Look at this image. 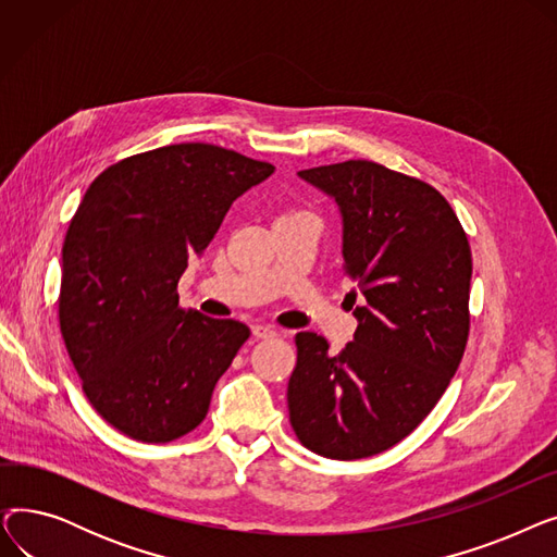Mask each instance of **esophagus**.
Instances as JSON below:
<instances>
[{"label":"esophagus","instance_id":"obj_1","mask_svg":"<svg viewBox=\"0 0 557 557\" xmlns=\"http://www.w3.org/2000/svg\"><path fill=\"white\" fill-rule=\"evenodd\" d=\"M252 336H255V338H271V336H275V327L255 323V325H252Z\"/></svg>","mask_w":557,"mask_h":557}]
</instances>
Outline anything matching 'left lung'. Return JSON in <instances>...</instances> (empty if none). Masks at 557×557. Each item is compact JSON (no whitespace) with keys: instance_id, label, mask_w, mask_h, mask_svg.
<instances>
[{"instance_id":"obj_1","label":"left lung","mask_w":557,"mask_h":557,"mask_svg":"<svg viewBox=\"0 0 557 557\" xmlns=\"http://www.w3.org/2000/svg\"><path fill=\"white\" fill-rule=\"evenodd\" d=\"M343 216V273L361 290L338 355L296 334L288 420L318 456L357 460L416 431L447 391L470 336L472 250L447 198L370 160L298 171ZM357 302V294H347Z\"/></svg>"}]
</instances>
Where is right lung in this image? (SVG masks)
<instances>
[{
  "label": "right lung",
  "mask_w": 557,
  "mask_h": 557,
  "mask_svg": "<svg viewBox=\"0 0 557 557\" xmlns=\"http://www.w3.org/2000/svg\"><path fill=\"white\" fill-rule=\"evenodd\" d=\"M273 164L187 141L124 158L87 187L63 244L58 320L95 411L139 443H171L210 411L248 341L239 320L178 305L191 255Z\"/></svg>",
  "instance_id": "obj_1"
}]
</instances>
